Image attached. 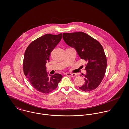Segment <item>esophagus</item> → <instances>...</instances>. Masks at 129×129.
I'll return each mask as SVG.
<instances>
[{"label": "esophagus", "mask_w": 129, "mask_h": 129, "mask_svg": "<svg viewBox=\"0 0 129 129\" xmlns=\"http://www.w3.org/2000/svg\"><path fill=\"white\" fill-rule=\"evenodd\" d=\"M66 74H67V75H68L69 76H71V77H74L76 75V74H72V73H67Z\"/></svg>", "instance_id": "1"}]
</instances>
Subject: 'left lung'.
<instances>
[{
    "label": "left lung",
    "instance_id": "8db88e82",
    "mask_svg": "<svg viewBox=\"0 0 129 129\" xmlns=\"http://www.w3.org/2000/svg\"><path fill=\"white\" fill-rule=\"evenodd\" d=\"M62 38L68 45L74 48L81 59L87 62L85 68L86 73L83 74L85 83L79 89L84 91L96 89L101 82L107 67L106 56L102 45L82 32L64 33Z\"/></svg>",
    "mask_w": 129,
    "mask_h": 129
}]
</instances>
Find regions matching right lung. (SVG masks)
<instances>
[{"instance_id":"add662e5","label":"right lung","mask_w":129,"mask_h":129,"mask_svg":"<svg viewBox=\"0 0 129 129\" xmlns=\"http://www.w3.org/2000/svg\"><path fill=\"white\" fill-rule=\"evenodd\" d=\"M62 34H46L33 41L27 48L24 56L23 71L33 87L37 91L48 93L57 87L62 76L51 75L46 70L52 51L60 42Z\"/></svg>"}]
</instances>
